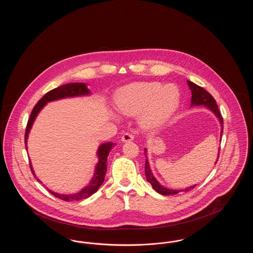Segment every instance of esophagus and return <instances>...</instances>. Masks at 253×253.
I'll use <instances>...</instances> for the list:
<instances>
[{"label":"esophagus","instance_id":"obj_1","mask_svg":"<svg viewBox=\"0 0 253 253\" xmlns=\"http://www.w3.org/2000/svg\"><path fill=\"white\" fill-rule=\"evenodd\" d=\"M133 134H132V132H125L123 135H122V137H121V140L123 141V142H127V141H131L133 139Z\"/></svg>","mask_w":253,"mask_h":253}]
</instances>
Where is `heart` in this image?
<instances>
[{
    "label": "heart",
    "mask_w": 253,
    "mask_h": 253,
    "mask_svg": "<svg viewBox=\"0 0 253 253\" xmlns=\"http://www.w3.org/2000/svg\"><path fill=\"white\" fill-rule=\"evenodd\" d=\"M119 110L125 115L141 111L140 123L147 129L160 127L170 119L179 103V93L172 84L135 83L121 89L116 97Z\"/></svg>",
    "instance_id": "heart-1"
}]
</instances>
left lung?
Listing matches in <instances>:
<instances>
[{"label": "left lung", "instance_id": "obj_1", "mask_svg": "<svg viewBox=\"0 0 253 253\" xmlns=\"http://www.w3.org/2000/svg\"><path fill=\"white\" fill-rule=\"evenodd\" d=\"M188 84L190 89L192 90V106L193 105H205L207 108L210 109L211 111H212L215 116H217V118L219 119V121L221 123V126H222V129H223V118L220 114V111L218 109L217 106L216 101L215 99L213 98V96H211L209 92H207L205 90L204 88L198 86L195 84H193L192 82L188 81ZM223 133V130H221V135ZM145 151V155L147 157V154H146V150ZM219 151H220V148H219ZM218 158H219V154H218ZM217 158V160H218ZM216 160V162H217ZM216 164V163H215ZM145 174H146V179L151 183L153 189L162 195H171V194H176V193H180L181 191H175V190H170L168 188H165L163 186H161L157 179L155 178L154 174L152 173V170L150 169V165H149V162H148V159H146V162H145ZM196 185H193L191 186L185 190H182V192H188V191H191L192 189H193Z\"/></svg>", "mask_w": 253, "mask_h": 253}]
</instances>
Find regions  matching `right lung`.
<instances>
[{"label": "right lung", "mask_w": 253, "mask_h": 253, "mask_svg": "<svg viewBox=\"0 0 253 253\" xmlns=\"http://www.w3.org/2000/svg\"><path fill=\"white\" fill-rule=\"evenodd\" d=\"M90 91L87 88V86L85 84H68L61 85L60 87H57L51 91L47 92L44 96H42L34 106V108L31 112V115L27 121V125H26V130H25V134H24V143L26 147V141H27V137H28V132L31 129V126L33 124V122L36 119L37 115L39 114V112L42 110V108L52 100H57L60 98L63 97H69V96H84V95H89ZM115 146V143L112 142H107L104 144L100 145L98 150H97V157H98V163L96 164V171L94 174V177L92 181L90 182V184L85 187L83 191H81L80 193H75V194H59V193H54L49 191V193H52L54 196H56L57 198L61 199L63 201L69 202V201H79V200H83L85 198H88L89 196H91L93 193H96L98 190V188L101 186V184L104 181L105 177V173L107 171V157H108L109 152H111V150L113 149V147ZM27 149V147H26ZM30 169L31 171L33 173V175H35L34 170L31 167V163H30ZM38 181L39 179H37ZM41 182V181H40Z\"/></svg>", "instance_id": "add662e5"}]
</instances>
